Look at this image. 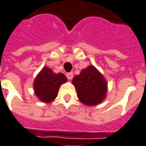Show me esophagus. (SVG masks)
Masks as SVG:
<instances>
[{
    "mask_svg": "<svg viewBox=\"0 0 146 146\" xmlns=\"http://www.w3.org/2000/svg\"><path fill=\"white\" fill-rule=\"evenodd\" d=\"M66 77L68 78V80H72L73 78V73H68L66 74Z\"/></svg>",
    "mask_w": 146,
    "mask_h": 146,
    "instance_id": "34e87169",
    "label": "esophagus"
}]
</instances>
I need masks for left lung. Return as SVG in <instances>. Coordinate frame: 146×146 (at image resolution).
<instances>
[{
  "label": "left lung",
  "mask_w": 146,
  "mask_h": 146,
  "mask_svg": "<svg viewBox=\"0 0 146 146\" xmlns=\"http://www.w3.org/2000/svg\"><path fill=\"white\" fill-rule=\"evenodd\" d=\"M72 83L78 99L86 106H96L107 97L108 82L94 65L82 69L79 75L73 78Z\"/></svg>",
  "instance_id": "1"
}]
</instances>
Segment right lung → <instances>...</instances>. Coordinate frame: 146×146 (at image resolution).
I'll return each instance as SVG.
<instances>
[{"label":"right lung","instance_id":"1","mask_svg":"<svg viewBox=\"0 0 146 146\" xmlns=\"http://www.w3.org/2000/svg\"><path fill=\"white\" fill-rule=\"evenodd\" d=\"M66 82L67 78L63 73H54L52 68L45 66L35 78L34 91L41 102L49 103L56 99L59 89Z\"/></svg>","mask_w":146,"mask_h":146}]
</instances>
